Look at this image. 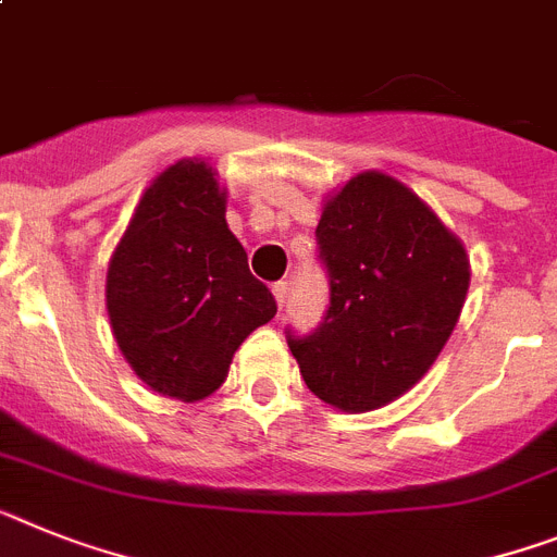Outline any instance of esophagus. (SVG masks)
<instances>
[{
	"instance_id": "obj_1",
	"label": "esophagus",
	"mask_w": 557,
	"mask_h": 557,
	"mask_svg": "<svg viewBox=\"0 0 557 557\" xmlns=\"http://www.w3.org/2000/svg\"><path fill=\"white\" fill-rule=\"evenodd\" d=\"M273 298H275V304H278V310H282L284 304H287V298H289V284L287 282H275L273 284Z\"/></svg>"
}]
</instances>
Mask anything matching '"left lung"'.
<instances>
[{
    "label": "left lung",
    "mask_w": 557,
    "mask_h": 557,
    "mask_svg": "<svg viewBox=\"0 0 557 557\" xmlns=\"http://www.w3.org/2000/svg\"><path fill=\"white\" fill-rule=\"evenodd\" d=\"M330 310L312 335L287 332L315 397L363 414L397 400L448 344L470 284L456 233L400 180L363 171L324 202L315 227Z\"/></svg>",
    "instance_id": "obj_1"
}]
</instances>
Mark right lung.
Here are the masks:
<instances>
[{
    "label": "right lung",
    "mask_w": 557,
    "mask_h": 557,
    "mask_svg": "<svg viewBox=\"0 0 557 557\" xmlns=\"http://www.w3.org/2000/svg\"><path fill=\"white\" fill-rule=\"evenodd\" d=\"M206 160H180L143 191L107 270V312L126 363L163 397L206 400L233 351L275 315L225 222Z\"/></svg>",
    "instance_id": "right-lung-1"
}]
</instances>
